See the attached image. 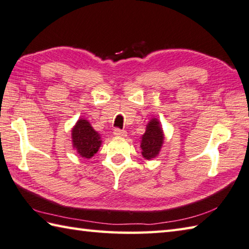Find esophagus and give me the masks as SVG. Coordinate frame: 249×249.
<instances>
[{
  "label": "esophagus",
  "instance_id": "1",
  "mask_svg": "<svg viewBox=\"0 0 249 249\" xmlns=\"http://www.w3.org/2000/svg\"><path fill=\"white\" fill-rule=\"evenodd\" d=\"M114 134L118 138H125L126 137V132L124 130H120V129H115L114 130Z\"/></svg>",
  "mask_w": 249,
  "mask_h": 249
}]
</instances>
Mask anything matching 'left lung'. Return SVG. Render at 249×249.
<instances>
[{"label":"left lung","mask_w":249,"mask_h":249,"mask_svg":"<svg viewBox=\"0 0 249 249\" xmlns=\"http://www.w3.org/2000/svg\"><path fill=\"white\" fill-rule=\"evenodd\" d=\"M163 139H165V135H163L160 121L157 118H152L146 124L145 133L141 138L140 144L142 156L147 160L156 158L162 147Z\"/></svg>","instance_id":"left-lung-1"}]
</instances>
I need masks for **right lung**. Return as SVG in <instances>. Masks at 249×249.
Returning <instances> with one entry per match:
<instances>
[{"instance_id": "right-lung-1", "label": "right lung", "mask_w": 249, "mask_h": 249, "mask_svg": "<svg viewBox=\"0 0 249 249\" xmlns=\"http://www.w3.org/2000/svg\"><path fill=\"white\" fill-rule=\"evenodd\" d=\"M72 147L83 158H91L101 147V134L93 129L87 119L80 118L71 130Z\"/></svg>"}]
</instances>
